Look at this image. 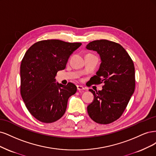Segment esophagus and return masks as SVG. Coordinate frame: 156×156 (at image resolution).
Returning <instances> with one entry per match:
<instances>
[{
    "label": "esophagus",
    "mask_w": 156,
    "mask_h": 156,
    "mask_svg": "<svg viewBox=\"0 0 156 156\" xmlns=\"http://www.w3.org/2000/svg\"><path fill=\"white\" fill-rule=\"evenodd\" d=\"M77 89L78 91H83V90H85V88L81 85H77Z\"/></svg>",
    "instance_id": "1"
}]
</instances>
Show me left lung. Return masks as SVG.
Returning <instances> with one entry per match:
<instances>
[{
    "label": "left lung",
    "mask_w": 156,
    "mask_h": 156,
    "mask_svg": "<svg viewBox=\"0 0 156 156\" xmlns=\"http://www.w3.org/2000/svg\"><path fill=\"white\" fill-rule=\"evenodd\" d=\"M86 48L96 51L101 59L91 83H104L101 91L89 89L94 99L87 106L88 114L98 124L112 123L121 116L133 94V62L121 45L108 40L90 42Z\"/></svg>",
    "instance_id": "1"
}]
</instances>
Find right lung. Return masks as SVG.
Wrapping results in <instances>:
<instances>
[{
    "instance_id": "add662e5",
    "label": "right lung",
    "mask_w": 156,
    "mask_h": 156,
    "mask_svg": "<svg viewBox=\"0 0 156 156\" xmlns=\"http://www.w3.org/2000/svg\"><path fill=\"white\" fill-rule=\"evenodd\" d=\"M81 45L43 40L25 53L20 69L21 94L29 112L39 121L51 123L59 119L66 111L69 98L76 93L74 84L59 83L55 76L65 69L70 56Z\"/></svg>"
}]
</instances>
